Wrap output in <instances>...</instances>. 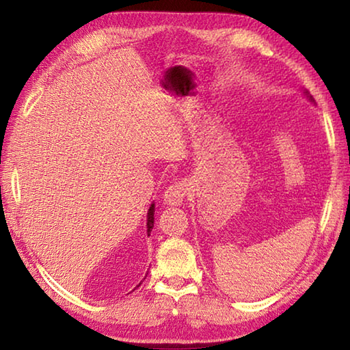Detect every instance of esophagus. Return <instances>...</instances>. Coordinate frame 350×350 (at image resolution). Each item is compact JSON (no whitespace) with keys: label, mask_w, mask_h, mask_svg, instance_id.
I'll return each instance as SVG.
<instances>
[{"label":"esophagus","mask_w":350,"mask_h":350,"mask_svg":"<svg viewBox=\"0 0 350 350\" xmlns=\"http://www.w3.org/2000/svg\"><path fill=\"white\" fill-rule=\"evenodd\" d=\"M188 193V183L185 180H177L173 185H170L163 193V204L168 206L182 205Z\"/></svg>","instance_id":"1"}]
</instances>
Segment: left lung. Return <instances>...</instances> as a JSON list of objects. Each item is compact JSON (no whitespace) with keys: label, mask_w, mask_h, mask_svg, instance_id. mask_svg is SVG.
Here are the masks:
<instances>
[{"label":"left lung","mask_w":350,"mask_h":350,"mask_svg":"<svg viewBox=\"0 0 350 350\" xmlns=\"http://www.w3.org/2000/svg\"><path fill=\"white\" fill-rule=\"evenodd\" d=\"M306 94H307V92H306ZM310 100H312V102H313V98H312V97H310Z\"/></svg>","instance_id":"obj_1"}]
</instances>
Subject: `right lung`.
<instances>
[{"label": "right lung", "mask_w": 350, "mask_h": 350, "mask_svg": "<svg viewBox=\"0 0 350 350\" xmlns=\"http://www.w3.org/2000/svg\"><path fill=\"white\" fill-rule=\"evenodd\" d=\"M152 227H154V204H151L150 210H148V216H146V228H148V233L152 232ZM150 236V234H148ZM140 286V284H139Z\"/></svg>", "instance_id": "1"}]
</instances>
